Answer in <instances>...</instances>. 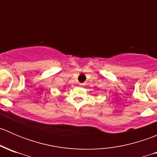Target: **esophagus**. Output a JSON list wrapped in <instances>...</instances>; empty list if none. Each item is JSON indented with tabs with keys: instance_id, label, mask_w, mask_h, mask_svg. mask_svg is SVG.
Returning a JSON list of instances; mask_svg holds the SVG:
<instances>
[{
	"instance_id": "34e87169",
	"label": "esophagus",
	"mask_w": 157,
	"mask_h": 157,
	"mask_svg": "<svg viewBox=\"0 0 157 157\" xmlns=\"http://www.w3.org/2000/svg\"><path fill=\"white\" fill-rule=\"evenodd\" d=\"M79 86H80V87H84L85 84L84 83H80V84H79Z\"/></svg>"
}]
</instances>
